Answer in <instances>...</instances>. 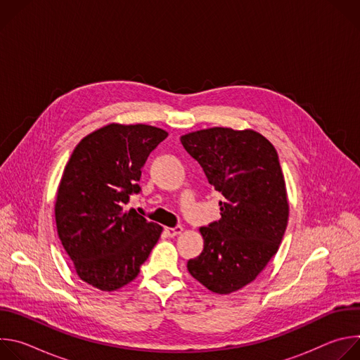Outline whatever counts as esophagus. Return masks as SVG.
I'll use <instances>...</instances> for the list:
<instances>
[{
	"instance_id": "1",
	"label": "esophagus",
	"mask_w": 360,
	"mask_h": 360,
	"mask_svg": "<svg viewBox=\"0 0 360 360\" xmlns=\"http://www.w3.org/2000/svg\"><path fill=\"white\" fill-rule=\"evenodd\" d=\"M182 231H184V228H182V226H176V228H165V233H167L169 238H174V236H176V235L182 233Z\"/></svg>"
}]
</instances>
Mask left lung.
<instances>
[{
    "label": "left lung",
    "instance_id": "left-lung-1",
    "mask_svg": "<svg viewBox=\"0 0 360 360\" xmlns=\"http://www.w3.org/2000/svg\"><path fill=\"white\" fill-rule=\"evenodd\" d=\"M181 142L225 198L221 219L199 229L203 250L188 261V271L205 288L226 295L255 281L286 231L289 205L278 152L252 129L215 127Z\"/></svg>",
    "mask_w": 360,
    "mask_h": 360
}]
</instances>
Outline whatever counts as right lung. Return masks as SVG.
<instances>
[{"label":"right lung","mask_w":360,"mask_h":360,"mask_svg":"<svg viewBox=\"0 0 360 360\" xmlns=\"http://www.w3.org/2000/svg\"><path fill=\"white\" fill-rule=\"evenodd\" d=\"M168 136L150 125L110 124L86 135L64 169L56 200L58 236L77 275L101 290L134 281L158 242L162 226L135 210L141 169Z\"/></svg>","instance_id":"right-lung-1"}]
</instances>
